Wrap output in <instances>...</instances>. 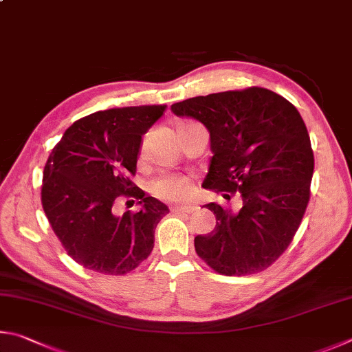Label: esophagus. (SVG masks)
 I'll return each mask as SVG.
<instances>
[{"mask_svg":"<svg viewBox=\"0 0 352 352\" xmlns=\"http://www.w3.org/2000/svg\"><path fill=\"white\" fill-rule=\"evenodd\" d=\"M173 213H193L195 212V206H181V207H173L171 208Z\"/></svg>","mask_w":352,"mask_h":352,"instance_id":"34e87169","label":"esophagus"}]
</instances>
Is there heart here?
<instances>
[{
	"label": "heart",
	"mask_w": 352,
	"mask_h": 352,
	"mask_svg": "<svg viewBox=\"0 0 352 352\" xmlns=\"http://www.w3.org/2000/svg\"><path fill=\"white\" fill-rule=\"evenodd\" d=\"M193 181L184 175H162L150 184V192L166 202L184 201L193 193Z\"/></svg>",
	"instance_id": "heart-1"
}]
</instances>
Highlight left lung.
<instances>
[{
  "mask_svg": "<svg viewBox=\"0 0 352 352\" xmlns=\"http://www.w3.org/2000/svg\"><path fill=\"white\" fill-rule=\"evenodd\" d=\"M210 133L213 157L202 187L226 199L239 192L230 210L210 202L213 232L195 238V249L214 272L250 275L267 269L297 233L311 198L314 153L297 108L266 88L199 96L171 104Z\"/></svg>",
  "mask_w": 352,
  "mask_h": 352,
  "instance_id": "obj_1",
  "label": "left lung"
}]
</instances>
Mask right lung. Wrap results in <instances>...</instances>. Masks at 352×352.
Instances as JSON below:
<instances>
[{
  "mask_svg": "<svg viewBox=\"0 0 352 352\" xmlns=\"http://www.w3.org/2000/svg\"><path fill=\"white\" fill-rule=\"evenodd\" d=\"M165 104L97 111L74 122L49 154L41 204L74 261L104 275H125L146 260L154 230L168 207L148 196L135 175L140 142ZM122 197L138 199V214H112Z\"/></svg>",
  "mask_w": 352,
  "mask_h": 352,
  "instance_id": "right-lung-1",
  "label": "right lung"
}]
</instances>
